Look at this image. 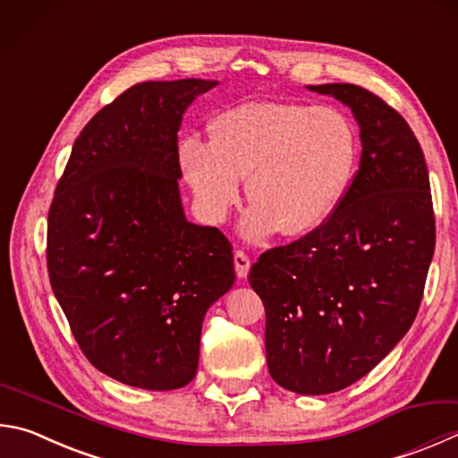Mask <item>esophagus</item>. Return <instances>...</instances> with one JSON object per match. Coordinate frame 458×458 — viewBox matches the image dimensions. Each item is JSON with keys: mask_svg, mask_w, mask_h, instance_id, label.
<instances>
[{"mask_svg": "<svg viewBox=\"0 0 458 458\" xmlns=\"http://www.w3.org/2000/svg\"><path fill=\"white\" fill-rule=\"evenodd\" d=\"M234 266L238 278H246L248 272H250V258H248L242 250L234 252Z\"/></svg>", "mask_w": 458, "mask_h": 458, "instance_id": "34e87169", "label": "esophagus"}]
</instances>
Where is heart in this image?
Returning a JSON list of instances; mask_svg holds the SVG:
<instances>
[{"mask_svg":"<svg viewBox=\"0 0 458 458\" xmlns=\"http://www.w3.org/2000/svg\"><path fill=\"white\" fill-rule=\"evenodd\" d=\"M212 142L188 136L180 164L198 210L218 224L242 194L254 200L242 236L264 242L278 230L304 236L322 228L343 204L356 170V136L332 107L296 102H246L210 123Z\"/></svg>","mask_w":458,"mask_h":458,"instance_id":"heart-1","label":"heart"}]
</instances>
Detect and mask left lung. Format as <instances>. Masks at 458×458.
I'll return each mask as SVG.
<instances>
[{
    "mask_svg": "<svg viewBox=\"0 0 458 458\" xmlns=\"http://www.w3.org/2000/svg\"><path fill=\"white\" fill-rule=\"evenodd\" d=\"M306 89L351 107L359 172L322 228L266 250L248 280L264 302L270 377L298 394H330L369 374L412 327L435 214L425 154L401 114L352 84Z\"/></svg>",
    "mask_w": 458,
    "mask_h": 458,
    "instance_id": "1",
    "label": "left lung"
}]
</instances>
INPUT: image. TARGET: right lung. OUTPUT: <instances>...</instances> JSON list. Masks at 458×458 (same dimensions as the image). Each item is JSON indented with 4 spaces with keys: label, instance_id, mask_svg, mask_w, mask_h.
<instances>
[{
    "label": "right lung",
    "instance_id": "right-lung-1",
    "mask_svg": "<svg viewBox=\"0 0 458 458\" xmlns=\"http://www.w3.org/2000/svg\"><path fill=\"white\" fill-rule=\"evenodd\" d=\"M214 80L144 81L80 131L47 216V272L81 352L123 385L196 377L208 309L234 284L218 228L186 220L178 130Z\"/></svg>",
    "mask_w": 458,
    "mask_h": 458
}]
</instances>
